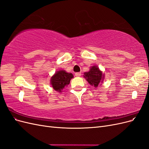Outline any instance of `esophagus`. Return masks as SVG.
<instances>
[{"label": "esophagus", "instance_id": "34e87169", "mask_svg": "<svg viewBox=\"0 0 149 149\" xmlns=\"http://www.w3.org/2000/svg\"><path fill=\"white\" fill-rule=\"evenodd\" d=\"M81 75V73H80V72H77V73H75V76H77V77H79Z\"/></svg>", "mask_w": 149, "mask_h": 149}]
</instances>
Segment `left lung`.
<instances>
[{
	"mask_svg": "<svg viewBox=\"0 0 149 149\" xmlns=\"http://www.w3.org/2000/svg\"><path fill=\"white\" fill-rule=\"evenodd\" d=\"M84 77L86 79L88 82L94 87L98 86L104 78L102 72L99 69V68L96 66H93L91 68V70L88 72L84 73Z\"/></svg>",
	"mask_w": 149,
	"mask_h": 149,
	"instance_id": "obj_1",
	"label": "left lung"
}]
</instances>
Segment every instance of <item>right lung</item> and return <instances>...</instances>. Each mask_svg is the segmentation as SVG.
Wrapping results in <instances>:
<instances>
[{
  "mask_svg": "<svg viewBox=\"0 0 149 149\" xmlns=\"http://www.w3.org/2000/svg\"><path fill=\"white\" fill-rule=\"evenodd\" d=\"M73 78V75L71 73H68L63 70L59 71L52 77L51 84L54 89L61 92V89L70 84V80Z\"/></svg>",
  "mask_w": 149,
  "mask_h": 149,
  "instance_id": "obj_1",
  "label": "right lung"
}]
</instances>
